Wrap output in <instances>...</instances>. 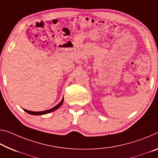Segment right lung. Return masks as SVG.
Segmentation results:
<instances>
[{"label": "right lung", "mask_w": 158, "mask_h": 158, "mask_svg": "<svg viewBox=\"0 0 158 158\" xmlns=\"http://www.w3.org/2000/svg\"><path fill=\"white\" fill-rule=\"evenodd\" d=\"M63 101H64V98L62 99V101L59 102L58 104L55 107H52L51 109H49V110H44V111H40V112H34V111H29V110H25L23 109L24 110L27 112V113H29L30 114H33V115H41V114H46L48 113H50V112H51L52 111L56 110L58 109L60 107L62 106V104L63 103Z\"/></svg>", "instance_id": "right-lung-1"}]
</instances>
